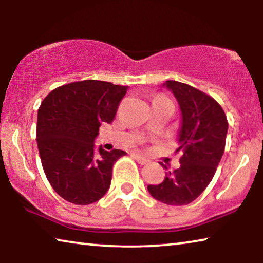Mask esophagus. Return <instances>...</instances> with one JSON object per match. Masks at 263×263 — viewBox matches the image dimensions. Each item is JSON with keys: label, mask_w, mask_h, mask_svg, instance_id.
Here are the masks:
<instances>
[{"label": "esophagus", "mask_w": 263, "mask_h": 263, "mask_svg": "<svg viewBox=\"0 0 263 263\" xmlns=\"http://www.w3.org/2000/svg\"><path fill=\"white\" fill-rule=\"evenodd\" d=\"M134 159H135L136 161H138V163H139L140 165H145V164L148 163V160H147L145 157L140 156V154H138V153L134 154Z\"/></svg>", "instance_id": "esophagus-1"}]
</instances>
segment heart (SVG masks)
Segmentation results:
<instances>
[{"label":"heart","instance_id":"b5f03b06","mask_svg":"<svg viewBox=\"0 0 263 263\" xmlns=\"http://www.w3.org/2000/svg\"><path fill=\"white\" fill-rule=\"evenodd\" d=\"M158 97H161V96H158Z\"/></svg>","mask_w":263,"mask_h":263}]
</instances>
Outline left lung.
<instances>
[{
	"mask_svg": "<svg viewBox=\"0 0 263 263\" xmlns=\"http://www.w3.org/2000/svg\"><path fill=\"white\" fill-rule=\"evenodd\" d=\"M164 86L174 93L182 111L176 151L182 152L181 165L165 172L160 184H149L147 189L160 202L183 206L197 199L213 178L224 154L229 123L222 107L211 96L174 80Z\"/></svg>",
	"mask_w": 263,
	"mask_h": 263,
	"instance_id": "1",
	"label": "left lung"
}]
</instances>
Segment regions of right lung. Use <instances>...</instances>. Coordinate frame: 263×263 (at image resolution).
I'll list each match as a JSON object with an SVG mask.
<instances>
[{"label":"right lung","mask_w":263,"mask_h":263,"mask_svg":"<svg viewBox=\"0 0 263 263\" xmlns=\"http://www.w3.org/2000/svg\"><path fill=\"white\" fill-rule=\"evenodd\" d=\"M128 86L84 80L60 86L38 109L37 142L43 170L53 190L68 202L89 204L105 195L112 166L125 156L99 147L95 139L103 122L111 123Z\"/></svg>","instance_id":"obj_1"}]
</instances>
